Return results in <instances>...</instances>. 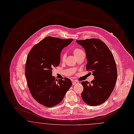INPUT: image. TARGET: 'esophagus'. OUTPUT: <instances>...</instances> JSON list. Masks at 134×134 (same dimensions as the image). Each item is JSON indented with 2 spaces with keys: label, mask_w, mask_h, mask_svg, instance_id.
<instances>
[{
  "label": "esophagus",
  "mask_w": 134,
  "mask_h": 134,
  "mask_svg": "<svg viewBox=\"0 0 134 134\" xmlns=\"http://www.w3.org/2000/svg\"><path fill=\"white\" fill-rule=\"evenodd\" d=\"M78 83H79V82L77 80H73V85H75L78 84Z\"/></svg>",
  "instance_id": "esophagus-1"
}]
</instances>
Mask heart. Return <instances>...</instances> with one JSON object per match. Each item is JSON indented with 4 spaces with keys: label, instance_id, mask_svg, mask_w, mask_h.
Returning a JSON list of instances; mask_svg holds the SVG:
<instances>
[{
    "label": "heart",
    "instance_id": "obj_1",
    "mask_svg": "<svg viewBox=\"0 0 134 134\" xmlns=\"http://www.w3.org/2000/svg\"><path fill=\"white\" fill-rule=\"evenodd\" d=\"M73 53L74 56L75 57H77V56H78L79 55H80L82 53H83V52L81 49H80V48L76 47V48H74L73 49ZM65 57H66L65 54L61 55V60L63 61L64 60V59L65 58Z\"/></svg>",
    "mask_w": 134,
    "mask_h": 134
}]
</instances>
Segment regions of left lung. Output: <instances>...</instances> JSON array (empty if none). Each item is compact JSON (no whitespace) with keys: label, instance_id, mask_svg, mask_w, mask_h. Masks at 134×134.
Instances as JSON below:
<instances>
[{"label":"left lung","instance_id":"1","mask_svg":"<svg viewBox=\"0 0 134 134\" xmlns=\"http://www.w3.org/2000/svg\"><path fill=\"white\" fill-rule=\"evenodd\" d=\"M86 53L87 71L92 72L94 79L82 81V100L90 106L104 103L112 93L117 79V69L111 52L104 42L98 38L76 40Z\"/></svg>","mask_w":134,"mask_h":134}]
</instances>
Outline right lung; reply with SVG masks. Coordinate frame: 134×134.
I'll list each match as a JSON object with an SVG mask.
<instances>
[{"instance_id": "1", "label": "right lung", "mask_w": 134, "mask_h": 134, "mask_svg": "<svg viewBox=\"0 0 134 134\" xmlns=\"http://www.w3.org/2000/svg\"><path fill=\"white\" fill-rule=\"evenodd\" d=\"M73 40L49 36L36 44L28 55L25 73L28 88L43 106L52 107L59 104L72 85L68 78L56 79L52 70L60 63L61 51Z\"/></svg>"}]
</instances>
